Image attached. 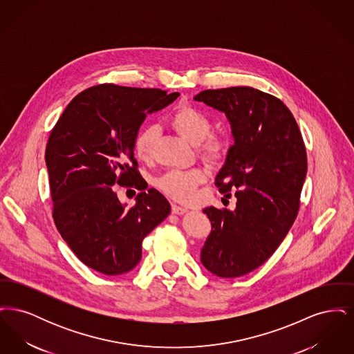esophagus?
I'll return each instance as SVG.
<instances>
[{
    "mask_svg": "<svg viewBox=\"0 0 354 354\" xmlns=\"http://www.w3.org/2000/svg\"><path fill=\"white\" fill-rule=\"evenodd\" d=\"M187 212V208L185 207H180V205H178V204H172V214H175V215H183Z\"/></svg>",
    "mask_w": 354,
    "mask_h": 354,
    "instance_id": "34e87169",
    "label": "esophagus"
}]
</instances>
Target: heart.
I'll return each instance as SVG.
<instances>
[{
	"instance_id": "obj_1",
	"label": "heart",
	"mask_w": 354,
	"mask_h": 354,
	"mask_svg": "<svg viewBox=\"0 0 354 354\" xmlns=\"http://www.w3.org/2000/svg\"><path fill=\"white\" fill-rule=\"evenodd\" d=\"M169 123L174 130L192 145L202 143L201 152L208 160H219L223 156L225 145L219 136H208L212 123L199 109L183 104L178 107ZM156 138V129L149 126L136 135L134 142L135 155L140 160H149L151 158L152 147ZM205 174L202 169H171L156 179V185L171 198L179 202H191L195 196L196 187L204 182Z\"/></svg>"
}]
</instances>
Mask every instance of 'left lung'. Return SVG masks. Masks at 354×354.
Masks as SVG:
<instances>
[{
  "instance_id": "obj_1",
  "label": "left lung",
  "mask_w": 354,
  "mask_h": 354,
  "mask_svg": "<svg viewBox=\"0 0 354 354\" xmlns=\"http://www.w3.org/2000/svg\"><path fill=\"white\" fill-rule=\"evenodd\" d=\"M194 100L225 114L234 145L215 183L234 189L236 208L203 209L211 221L201 261L215 276H244L279 248L297 216L306 176L303 136L279 98L240 86L204 90Z\"/></svg>"
}]
</instances>
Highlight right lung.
Instances as JSON below:
<instances>
[{"mask_svg": "<svg viewBox=\"0 0 354 354\" xmlns=\"http://www.w3.org/2000/svg\"><path fill=\"white\" fill-rule=\"evenodd\" d=\"M179 97L159 88L104 84L70 102L49 136L53 219L70 250L91 270L107 276L127 273L142 259V241L169 216V201L147 189L138 172L134 142L147 114ZM141 192L126 209L115 185Z\"/></svg>", "mask_w": 354, "mask_h": 354, "instance_id": "obj_1", "label": "right lung"}]
</instances>
